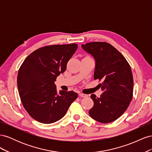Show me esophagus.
<instances>
[{"mask_svg": "<svg viewBox=\"0 0 152 152\" xmlns=\"http://www.w3.org/2000/svg\"><path fill=\"white\" fill-rule=\"evenodd\" d=\"M79 96L80 97H82V98H86V97H87V94H83V93H79Z\"/></svg>", "mask_w": 152, "mask_h": 152, "instance_id": "34e87169", "label": "esophagus"}]
</instances>
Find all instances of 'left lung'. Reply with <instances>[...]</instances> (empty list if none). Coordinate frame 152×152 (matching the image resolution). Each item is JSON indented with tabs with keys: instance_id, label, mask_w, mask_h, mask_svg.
I'll return each instance as SVG.
<instances>
[{
	"instance_id": "obj_1",
	"label": "left lung",
	"mask_w": 152,
	"mask_h": 152,
	"mask_svg": "<svg viewBox=\"0 0 152 152\" xmlns=\"http://www.w3.org/2000/svg\"><path fill=\"white\" fill-rule=\"evenodd\" d=\"M82 48L96 61L94 79L102 80L98 86L103 93L91 98L93 107L89 115L104 124L117 120L126 112L133 96V77L129 64L123 55L111 44L93 42L82 44Z\"/></svg>"
}]
</instances>
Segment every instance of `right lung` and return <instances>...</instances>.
Returning a JSON list of instances; mask_svg holds the SVG:
<instances>
[{
	"label": "right lung",
	"instance_id": "obj_1",
	"mask_svg": "<svg viewBox=\"0 0 152 152\" xmlns=\"http://www.w3.org/2000/svg\"><path fill=\"white\" fill-rule=\"evenodd\" d=\"M77 44L47 45L37 49L25 59L18 73V89L23 106L35 121L51 124L66 114L78 94L60 91L54 82L66 70Z\"/></svg>",
	"mask_w": 152,
	"mask_h": 152
}]
</instances>
